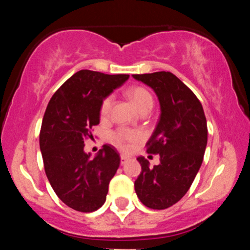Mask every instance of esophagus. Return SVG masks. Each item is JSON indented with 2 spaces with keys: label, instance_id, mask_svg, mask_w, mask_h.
Segmentation results:
<instances>
[{
  "label": "esophagus",
  "instance_id": "1",
  "mask_svg": "<svg viewBox=\"0 0 250 250\" xmlns=\"http://www.w3.org/2000/svg\"><path fill=\"white\" fill-rule=\"evenodd\" d=\"M129 161V157L125 156V155H121V165H125Z\"/></svg>",
  "mask_w": 250,
  "mask_h": 250
}]
</instances>
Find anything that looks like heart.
Here are the masks:
<instances>
[{"instance_id": "obj_1", "label": "heart", "mask_w": 250, "mask_h": 250, "mask_svg": "<svg viewBox=\"0 0 250 250\" xmlns=\"http://www.w3.org/2000/svg\"><path fill=\"white\" fill-rule=\"evenodd\" d=\"M127 96L129 97L131 103L135 105V108L141 113L143 110H150L153 107V96L147 89L142 87H134L130 88L127 91ZM111 104H113V97L108 96L103 100L101 108H100V114H101L102 119H107L110 114ZM142 135L141 133L136 130H130V129H117L111 134L110 140L114 145L117 146L119 148L127 150L131 146L136 145L137 142L141 141Z\"/></svg>"}]
</instances>
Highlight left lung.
I'll return each mask as SVG.
<instances>
[{
    "instance_id": "8db88e82",
    "label": "left lung",
    "mask_w": 250,
    "mask_h": 250,
    "mask_svg": "<svg viewBox=\"0 0 250 250\" xmlns=\"http://www.w3.org/2000/svg\"><path fill=\"white\" fill-rule=\"evenodd\" d=\"M156 94L161 115L147 142V153L159 154L160 163L137 157L141 174L135 181L137 197L151 209L171 207L185 196L199 173L207 147V120L193 91L169 71L133 75Z\"/></svg>"
}]
</instances>
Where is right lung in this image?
I'll return each mask as SVG.
<instances>
[{
	"label": "right lung",
	"mask_w": 250,
	"mask_h": 250,
	"mask_svg": "<svg viewBox=\"0 0 250 250\" xmlns=\"http://www.w3.org/2000/svg\"><path fill=\"white\" fill-rule=\"evenodd\" d=\"M128 79L125 74L80 70L59 88L45 109L40 133L45 175L59 199L77 211H95L107 199L120 155L104 145L90 157L84 140L93 139L90 130L100 123L103 100Z\"/></svg>",
	"instance_id": "add662e5"
}]
</instances>
